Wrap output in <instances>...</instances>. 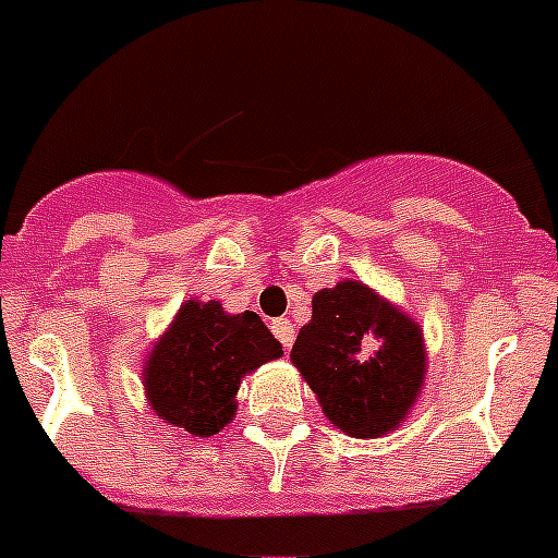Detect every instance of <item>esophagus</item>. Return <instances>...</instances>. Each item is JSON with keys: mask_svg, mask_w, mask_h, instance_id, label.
Returning a JSON list of instances; mask_svg holds the SVG:
<instances>
[{"mask_svg": "<svg viewBox=\"0 0 558 558\" xmlns=\"http://www.w3.org/2000/svg\"><path fill=\"white\" fill-rule=\"evenodd\" d=\"M270 329H274V335L279 337V342H282L284 349H290V345H293L295 329H293V324H290L288 318H276L274 324H270Z\"/></svg>", "mask_w": 558, "mask_h": 558, "instance_id": "esophagus-1", "label": "esophagus"}]
</instances>
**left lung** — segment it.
I'll list each match as a JSON object with an SVG mask.
<instances>
[{
    "instance_id": "left-lung-1",
    "label": "left lung",
    "mask_w": 558,
    "mask_h": 558,
    "mask_svg": "<svg viewBox=\"0 0 558 558\" xmlns=\"http://www.w3.org/2000/svg\"><path fill=\"white\" fill-rule=\"evenodd\" d=\"M290 360L324 415L362 439L396 432L426 379L421 326L354 279L313 295V320L301 326Z\"/></svg>"
}]
</instances>
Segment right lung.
<instances>
[{"mask_svg":"<svg viewBox=\"0 0 558 558\" xmlns=\"http://www.w3.org/2000/svg\"><path fill=\"white\" fill-rule=\"evenodd\" d=\"M282 356L257 313L229 315L218 301H185L143 365L149 407L168 426L213 437L238 412L245 373Z\"/></svg>","mask_w":558,"mask_h":558,"instance_id":"1","label":"right lung"}]
</instances>
